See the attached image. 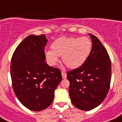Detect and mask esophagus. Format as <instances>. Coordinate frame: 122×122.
<instances>
[{
    "label": "esophagus",
    "mask_w": 122,
    "mask_h": 122,
    "mask_svg": "<svg viewBox=\"0 0 122 122\" xmlns=\"http://www.w3.org/2000/svg\"><path fill=\"white\" fill-rule=\"evenodd\" d=\"M61 75H62V77H63V79H64V78H66V73L62 71V73H61Z\"/></svg>",
    "instance_id": "34e87169"
}]
</instances>
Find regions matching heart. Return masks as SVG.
<instances>
[{"instance_id": "1", "label": "heart", "mask_w": 122, "mask_h": 122, "mask_svg": "<svg viewBox=\"0 0 122 122\" xmlns=\"http://www.w3.org/2000/svg\"><path fill=\"white\" fill-rule=\"evenodd\" d=\"M52 50H46V59L49 64L56 65L59 56H63V61L70 68H77L87 60L92 49V43L87 37H61L52 46Z\"/></svg>"}]
</instances>
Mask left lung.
I'll return each instance as SVG.
<instances>
[{
    "mask_svg": "<svg viewBox=\"0 0 122 122\" xmlns=\"http://www.w3.org/2000/svg\"><path fill=\"white\" fill-rule=\"evenodd\" d=\"M89 35L92 42L90 55L81 66L67 72L71 101L83 111L92 110L104 101L112 78V63L108 52L95 35Z\"/></svg>",
    "mask_w": 122,
    "mask_h": 122,
    "instance_id": "left-lung-1",
    "label": "left lung"
}]
</instances>
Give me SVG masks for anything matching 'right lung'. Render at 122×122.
Wrapping results in <instances>:
<instances>
[{"instance_id": "add662e5", "label": "right lung", "mask_w": 122, "mask_h": 122, "mask_svg": "<svg viewBox=\"0 0 122 122\" xmlns=\"http://www.w3.org/2000/svg\"><path fill=\"white\" fill-rule=\"evenodd\" d=\"M47 42L45 35L28 36L16 47L10 62L13 91L23 106L35 112L51 105L62 80L60 70L45 61Z\"/></svg>"}]
</instances>
